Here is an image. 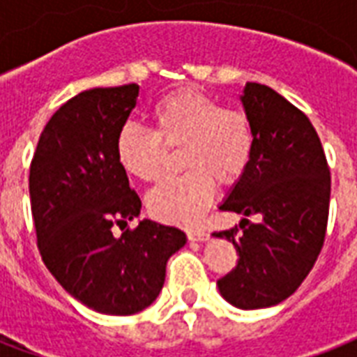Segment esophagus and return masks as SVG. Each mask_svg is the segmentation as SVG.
<instances>
[{
  "instance_id": "esophagus-1",
  "label": "esophagus",
  "mask_w": 357,
  "mask_h": 357,
  "mask_svg": "<svg viewBox=\"0 0 357 357\" xmlns=\"http://www.w3.org/2000/svg\"><path fill=\"white\" fill-rule=\"evenodd\" d=\"M188 238L192 242H206L210 238V234L206 231H188Z\"/></svg>"
}]
</instances>
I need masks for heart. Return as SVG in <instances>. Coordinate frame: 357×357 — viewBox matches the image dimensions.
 Masks as SVG:
<instances>
[{
	"label": "heart",
	"instance_id": "heart-1",
	"mask_svg": "<svg viewBox=\"0 0 357 357\" xmlns=\"http://www.w3.org/2000/svg\"><path fill=\"white\" fill-rule=\"evenodd\" d=\"M151 123L153 132L135 124L119 130V164L128 175L154 182L164 175L167 151L182 145L181 165L188 171L154 188L147 204L162 222L193 225L212 203L216 182L233 184L248 169L255 147L250 117L195 87H181L154 102Z\"/></svg>",
	"mask_w": 357,
	"mask_h": 357
}]
</instances>
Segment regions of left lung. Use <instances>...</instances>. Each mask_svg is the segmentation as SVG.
I'll return each mask as SVG.
<instances>
[{"label":"left lung","mask_w":357,"mask_h":357,"mask_svg":"<svg viewBox=\"0 0 357 357\" xmlns=\"http://www.w3.org/2000/svg\"><path fill=\"white\" fill-rule=\"evenodd\" d=\"M240 102L255 147L220 210L244 216L242 234L231 229L212 236L233 242L238 253L236 268L218 281L220 294L248 311L278 305L307 278L324 244L331 178L317 130L298 107L253 82ZM251 215L255 224L247 222Z\"/></svg>","instance_id":"left-lung-1"}]
</instances>
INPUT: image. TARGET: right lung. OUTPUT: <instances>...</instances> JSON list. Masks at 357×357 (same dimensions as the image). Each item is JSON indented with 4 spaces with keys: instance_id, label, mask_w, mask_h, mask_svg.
<instances>
[{
    "instance_id": "add662e5",
    "label": "right lung",
    "mask_w": 357,
    "mask_h": 357,
    "mask_svg": "<svg viewBox=\"0 0 357 357\" xmlns=\"http://www.w3.org/2000/svg\"><path fill=\"white\" fill-rule=\"evenodd\" d=\"M139 85L95 87L63 104L40 134L29 169L38 251L52 275L78 302L126 317L149 307L173 253L186 245L181 229L141 220L115 154L119 130L137 104Z\"/></svg>"
}]
</instances>
